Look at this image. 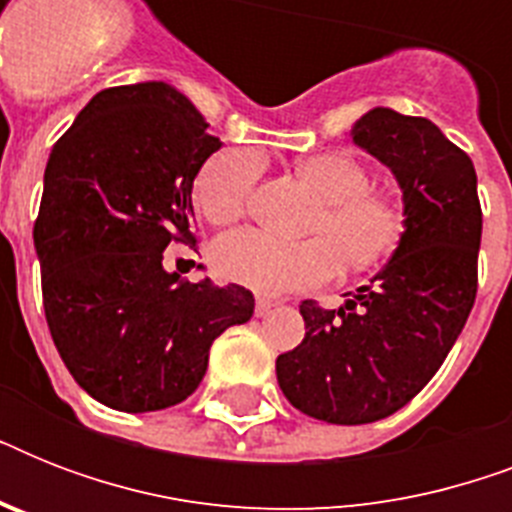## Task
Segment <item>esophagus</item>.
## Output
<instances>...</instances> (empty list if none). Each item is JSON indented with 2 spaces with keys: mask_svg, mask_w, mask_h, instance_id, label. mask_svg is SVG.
I'll return each instance as SVG.
<instances>
[{
  "mask_svg": "<svg viewBox=\"0 0 512 512\" xmlns=\"http://www.w3.org/2000/svg\"><path fill=\"white\" fill-rule=\"evenodd\" d=\"M257 316H268L273 311V303L271 300H265V297H257V305H255Z\"/></svg>",
  "mask_w": 512,
  "mask_h": 512,
  "instance_id": "obj_1",
  "label": "esophagus"
}]
</instances>
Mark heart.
Instances as JSON below:
<instances>
[{"label":"heart","instance_id":"b5f03b06","mask_svg":"<svg viewBox=\"0 0 512 512\" xmlns=\"http://www.w3.org/2000/svg\"><path fill=\"white\" fill-rule=\"evenodd\" d=\"M297 175L324 201L313 231L327 239L281 241L257 228L225 233L212 247L220 279L257 295H284L327 284L340 268H366L388 257L404 236V209L372 193V175L350 154L308 156ZM260 177V156L247 148H225L201 164L193 180V204L209 223L239 220Z\"/></svg>","mask_w":512,"mask_h":512}]
</instances>
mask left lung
Instances as JSON below:
<instances>
[{"label":"left lung","instance_id":"1","mask_svg":"<svg viewBox=\"0 0 512 512\" xmlns=\"http://www.w3.org/2000/svg\"><path fill=\"white\" fill-rule=\"evenodd\" d=\"M350 140L396 177L404 236L337 311L300 305L303 342L276 358L289 404L332 425L390 417L428 385L470 316L481 247L473 162L430 119L377 106Z\"/></svg>","mask_w":512,"mask_h":512}]
</instances>
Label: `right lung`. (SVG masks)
Segmentation results:
<instances>
[{
    "label": "right lung",
    "instance_id": "add662e5",
    "mask_svg": "<svg viewBox=\"0 0 512 512\" xmlns=\"http://www.w3.org/2000/svg\"><path fill=\"white\" fill-rule=\"evenodd\" d=\"M167 82L108 87L52 146L34 225L44 316L63 364L116 412H159L204 380L209 348L255 313L239 284L162 265L193 241V180L223 148Z\"/></svg>",
    "mask_w": 512,
    "mask_h": 512
}]
</instances>
